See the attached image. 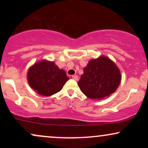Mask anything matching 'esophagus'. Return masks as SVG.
Here are the masks:
<instances>
[{"mask_svg":"<svg viewBox=\"0 0 148 148\" xmlns=\"http://www.w3.org/2000/svg\"><path fill=\"white\" fill-rule=\"evenodd\" d=\"M72 79L75 80V81H78V76H76V75H73V76H72Z\"/></svg>","mask_w":148,"mask_h":148,"instance_id":"obj_1","label":"esophagus"}]
</instances>
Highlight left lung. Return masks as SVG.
<instances>
[{
    "mask_svg": "<svg viewBox=\"0 0 148 148\" xmlns=\"http://www.w3.org/2000/svg\"><path fill=\"white\" fill-rule=\"evenodd\" d=\"M121 79L120 71L115 62L101 56L88 62L78 85L87 97L100 100L115 92Z\"/></svg>",
    "mask_w": 148,
    "mask_h": 148,
    "instance_id": "left-lung-1",
    "label": "left lung"
}]
</instances>
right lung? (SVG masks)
Listing matches in <instances>:
<instances>
[{
	"label": "right lung",
	"mask_w": 148,
	"mask_h": 148,
	"mask_svg": "<svg viewBox=\"0 0 148 148\" xmlns=\"http://www.w3.org/2000/svg\"><path fill=\"white\" fill-rule=\"evenodd\" d=\"M27 80L35 92L49 97L60 91L69 77L65 71L59 69L54 62L42 60L29 67Z\"/></svg>",
	"instance_id": "obj_1"
}]
</instances>
